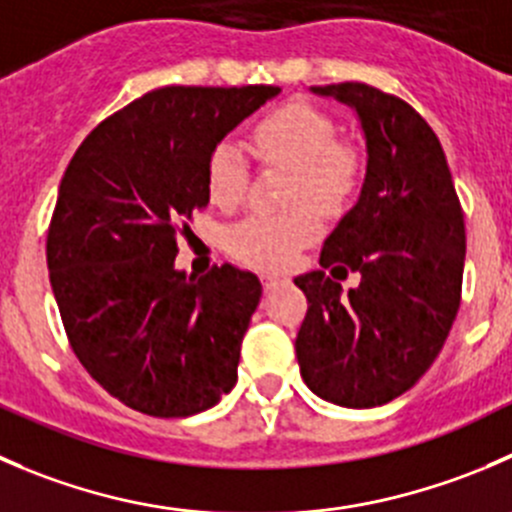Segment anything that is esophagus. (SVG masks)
<instances>
[{"instance_id":"obj_1","label":"esophagus","mask_w":512,"mask_h":512,"mask_svg":"<svg viewBox=\"0 0 512 512\" xmlns=\"http://www.w3.org/2000/svg\"><path fill=\"white\" fill-rule=\"evenodd\" d=\"M287 280H282V277H275V275H262V287L265 290H275V287L285 285Z\"/></svg>"}]
</instances>
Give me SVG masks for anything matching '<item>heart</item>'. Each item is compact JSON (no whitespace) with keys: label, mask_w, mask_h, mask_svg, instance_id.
<instances>
[{"label":"heart","mask_w":512,"mask_h":512,"mask_svg":"<svg viewBox=\"0 0 512 512\" xmlns=\"http://www.w3.org/2000/svg\"><path fill=\"white\" fill-rule=\"evenodd\" d=\"M252 150L267 167L290 170L285 205L277 215H250L227 230L230 255L247 265L282 270L322 230L320 213L340 212L355 200L365 177V155L352 142L337 140L330 114L307 102L272 109L252 130ZM247 162L240 147L222 140L207 157V195L212 205L232 210L247 190Z\"/></svg>","instance_id":"b5f03b06"}]
</instances>
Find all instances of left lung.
Masks as SVG:
<instances>
[{
	"mask_svg": "<svg viewBox=\"0 0 512 512\" xmlns=\"http://www.w3.org/2000/svg\"><path fill=\"white\" fill-rule=\"evenodd\" d=\"M357 112L367 167L355 207L322 245V270L295 277L307 315L295 340L317 398L375 408L410 390L443 350L460 307L463 207L430 124L400 97L362 82L312 87ZM344 279L361 272L355 291Z\"/></svg>",
	"mask_w": 512,
	"mask_h": 512,
	"instance_id": "8db88e82",
	"label": "left lung"
}]
</instances>
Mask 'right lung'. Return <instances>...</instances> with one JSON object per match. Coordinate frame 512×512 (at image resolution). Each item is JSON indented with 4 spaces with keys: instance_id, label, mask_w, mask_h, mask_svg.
Returning a JSON list of instances; mask_svg holds the SVG:
<instances>
[{
    "instance_id": "1",
    "label": "right lung",
    "mask_w": 512,
    "mask_h": 512,
    "mask_svg": "<svg viewBox=\"0 0 512 512\" xmlns=\"http://www.w3.org/2000/svg\"><path fill=\"white\" fill-rule=\"evenodd\" d=\"M280 87H162L99 122L59 182L47 267L69 345L127 408L187 418L237 382L262 285L240 267L187 277L177 235L205 210L207 157Z\"/></svg>"
}]
</instances>
